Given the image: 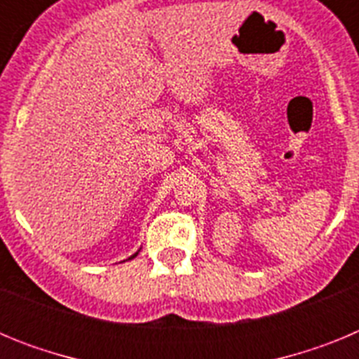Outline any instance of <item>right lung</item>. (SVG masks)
<instances>
[{
    "instance_id": "1",
    "label": "right lung",
    "mask_w": 359,
    "mask_h": 359,
    "mask_svg": "<svg viewBox=\"0 0 359 359\" xmlns=\"http://www.w3.org/2000/svg\"><path fill=\"white\" fill-rule=\"evenodd\" d=\"M136 255H138V252H136V253H135V255H133V257H136ZM133 257H129V259H133Z\"/></svg>"
}]
</instances>
